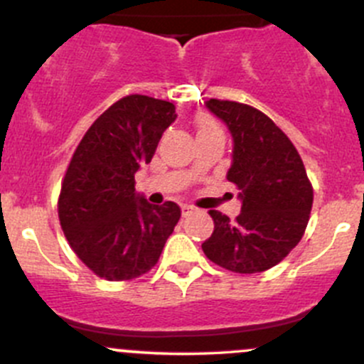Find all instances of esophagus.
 <instances>
[{"label": "esophagus", "mask_w": 364, "mask_h": 364, "mask_svg": "<svg viewBox=\"0 0 364 364\" xmlns=\"http://www.w3.org/2000/svg\"><path fill=\"white\" fill-rule=\"evenodd\" d=\"M190 213H193V205L183 204V205H181V215H183V216H188Z\"/></svg>", "instance_id": "obj_1"}]
</instances>
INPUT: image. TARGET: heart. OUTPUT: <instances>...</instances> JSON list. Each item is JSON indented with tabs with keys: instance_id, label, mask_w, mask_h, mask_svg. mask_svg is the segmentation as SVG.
<instances>
[{
	"instance_id": "heart-1",
	"label": "heart",
	"mask_w": 364,
	"mask_h": 364,
	"mask_svg": "<svg viewBox=\"0 0 364 364\" xmlns=\"http://www.w3.org/2000/svg\"><path fill=\"white\" fill-rule=\"evenodd\" d=\"M197 137H208V135H223L220 124L208 114H199L196 117Z\"/></svg>"
}]
</instances>
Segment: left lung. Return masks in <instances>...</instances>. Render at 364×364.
Here are the masks:
<instances>
[{
  "label": "left lung",
  "mask_w": 364,
  "mask_h": 364,
  "mask_svg": "<svg viewBox=\"0 0 364 364\" xmlns=\"http://www.w3.org/2000/svg\"><path fill=\"white\" fill-rule=\"evenodd\" d=\"M232 134L227 179L237 186L241 213L230 220L211 209L215 230L203 243L211 262L241 274L262 273L289 255L303 237L314 188L291 139L252 105L205 102Z\"/></svg>",
  "instance_id": "1"
}]
</instances>
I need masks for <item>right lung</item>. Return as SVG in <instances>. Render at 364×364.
<instances>
[{"label": "right lung", "mask_w": 364, "mask_h": 364, "mask_svg": "<svg viewBox=\"0 0 364 364\" xmlns=\"http://www.w3.org/2000/svg\"><path fill=\"white\" fill-rule=\"evenodd\" d=\"M176 117L171 102L128 95L95 119L70 160L58 215L72 250L97 277L132 280L159 262L181 209L137 196L135 172Z\"/></svg>", "instance_id": "right-lung-1"}]
</instances>
